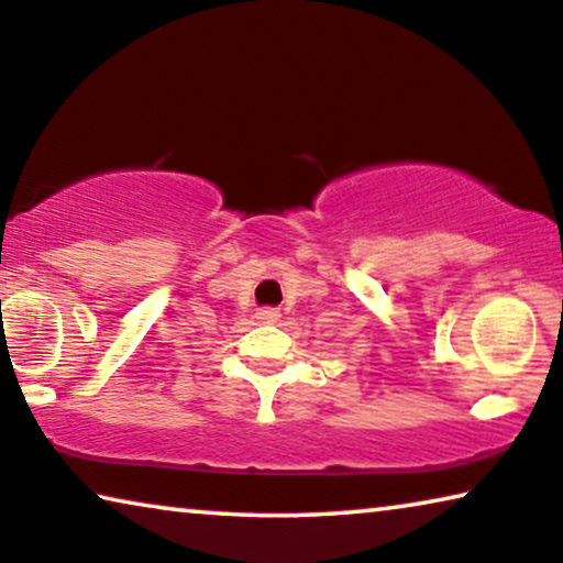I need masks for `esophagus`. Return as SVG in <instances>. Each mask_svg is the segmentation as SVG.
Listing matches in <instances>:
<instances>
[{"label":"esophagus","instance_id":"34e87169","mask_svg":"<svg viewBox=\"0 0 563 563\" xmlns=\"http://www.w3.org/2000/svg\"><path fill=\"white\" fill-rule=\"evenodd\" d=\"M257 319L263 323H275L280 319V311H278V308H260Z\"/></svg>","mask_w":563,"mask_h":563}]
</instances>
